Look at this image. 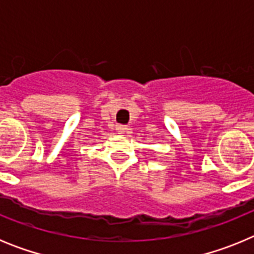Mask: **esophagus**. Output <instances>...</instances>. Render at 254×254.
<instances>
[{
    "instance_id": "obj_1",
    "label": "esophagus",
    "mask_w": 254,
    "mask_h": 254,
    "mask_svg": "<svg viewBox=\"0 0 254 254\" xmlns=\"http://www.w3.org/2000/svg\"><path fill=\"white\" fill-rule=\"evenodd\" d=\"M128 127H127V126H122V125H118L116 127V131L118 132V133L120 134H123V133H126V132H128Z\"/></svg>"
}]
</instances>
